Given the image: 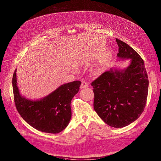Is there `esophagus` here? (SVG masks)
<instances>
[{"mask_svg": "<svg viewBox=\"0 0 161 161\" xmlns=\"http://www.w3.org/2000/svg\"><path fill=\"white\" fill-rule=\"evenodd\" d=\"M88 84L85 81V80H82L81 81V88H85L88 87Z\"/></svg>", "mask_w": 161, "mask_h": 161, "instance_id": "1", "label": "esophagus"}]
</instances>
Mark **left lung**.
Segmentation results:
<instances>
[{"label": "left lung", "instance_id": "left-lung-1", "mask_svg": "<svg viewBox=\"0 0 161 161\" xmlns=\"http://www.w3.org/2000/svg\"><path fill=\"white\" fill-rule=\"evenodd\" d=\"M117 56L130 59L125 69L111 68L102 73L91 85L95 95L93 106L108 125L121 128L136 121L144 111L148 94L149 80L144 62L125 42L116 38Z\"/></svg>", "mask_w": 161, "mask_h": 161}]
</instances>
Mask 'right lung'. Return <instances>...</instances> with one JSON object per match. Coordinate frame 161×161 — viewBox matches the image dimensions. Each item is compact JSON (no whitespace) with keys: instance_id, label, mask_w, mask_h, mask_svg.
Listing matches in <instances>:
<instances>
[{"instance_id":"add662e5","label":"right lung","mask_w":161,"mask_h":161,"mask_svg":"<svg viewBox=\"0 0 161 161\" xmlns=\"http://www.w3.org/2000/svg\"><path fill=\"white\" fill-rule=\"evenodd\" d=\"M16 71L12 78L14 97L22 118L33 128L43 132L57 134L66 128L71 118V101L80 90L81 81L62 85L42 99L31 100L20 95Z\"/></svg>"}]
</instances>
